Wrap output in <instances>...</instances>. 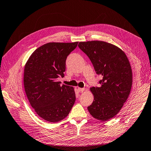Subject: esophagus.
<instances>
[{
    "label": "esophagus",
    "mask_w": 151,
    "mask_h": 151,
    "mask_svg": "<svg viewBox=\"0 0 151 151\" xmlns=\"http://www.w3.org/2000/svg\"><path fill=\"white\" fill-rule=\"evenodd\" d=\"M78 90L80 93H82V92H84L85 89L84 88H78Z\"/></svg>",
    "instance_id": "esophagus-1"
}]
</instances>
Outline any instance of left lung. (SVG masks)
Segmentation results:
<instances>
[{
    "label": "left lung",
    "instance_id": "obj_1",
    "mask_svg": "<svg viewBox=\"0 0 151 151\" xmlns=\"http://www.w3.org/2000/svg\"><path fill=\"white\" fill-rule=\"evenodd\" d=\"M78 47L90 60L102 79L99 87H92L93 101L88 110L93 118L107 121L116 116L130 93L132 71L125 53L103 41L81 42Z\"/></svg>",
    "mask_w": 151,
    "mask_h": 151
}]
</instances>
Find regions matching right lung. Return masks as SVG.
<instances>
[{
    "mask_svg": "<svg viewBox=\"0 0 151 151\" xmlns=\"http://www.w3.org/2000/svg\"><path fill=\"white\" fill-rule=\"evenodd\" d=\"M72 43L49 42L32 53L24 69L23 83L31 107L39 116L57 122L67 116L75 102L74 88L61 85L67 56L77 46Z\"/></svg>",
    "mask_w": 151,
    "mask_h": 151,
    "instance_id": "obj_1",
    "label": "right lung"
}]
</instances>
